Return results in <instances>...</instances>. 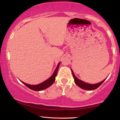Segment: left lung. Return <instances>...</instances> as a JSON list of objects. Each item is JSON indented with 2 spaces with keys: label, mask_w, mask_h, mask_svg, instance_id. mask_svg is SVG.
<instances>
[{
  "label": "left lung",
  "mask_w": 120,
  "mask_h": 120,
  "mask_svg": "<svg viewBox=\"0 0 120 120\" xmlns=\"http://www.w3.org/2000/svg\"><path fill=\"white\" fill-rule=\"evenodd\" d=\"M71 72H72V74H73V77L74 79V82H75V84L77 85L78 86H79V87L81 88V89H84V90H95V89H97L98 87H99L100 85H101L103 83L105 79L103 80L101 82H99V83H98L96 84H90V83H86V82H83V81L80 80V79H78V78H77L74 75L73 71L72 70H71Z\"/></svg>",
  "instance_id": "left-lung-1"
}]
</instances>
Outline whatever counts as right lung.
I'll return each instance as SVG.
<instances>
[{
    "label": "right lung",
    "mask_w": 120,
    "mask_h": 120,
    "mask_svg": "<svg viewBox=\"0 0 120 120\" xmlns=\"http://www.w3.org/2000/svg\"><path fill=\"white\" fill-rule=\"evenodd\" d=\"M60 63H59L58 64H57V67H56V69L55 70V71L53 72V73L51 75V77H50L49 79H47L46 81H44V82H42L41 83L38 84V85H29V84H27L25 82H23L22 81H21V82L22 83H24L25 86H26L27 87L29 88L31 90H34V91H41L45 89H47V88L49 87V86H51L52 84L53 83V82L55 81V77L57 75V71H58L59 65H60Z\"/></svg>",
    "instance_id": "obj_1"
}]
</instances>
